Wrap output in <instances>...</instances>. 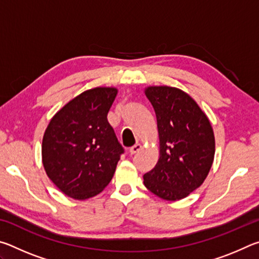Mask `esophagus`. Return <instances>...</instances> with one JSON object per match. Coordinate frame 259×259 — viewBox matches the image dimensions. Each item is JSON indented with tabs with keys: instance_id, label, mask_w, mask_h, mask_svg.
Returning a JSON list of instances; mask_svg holds the SVG:
<instances>
[{
	"instance_id": "34e87169",
	"label": "esophagus",
	"mask_w": 259,
	"mask_h": 259,
	"mask_svg": "<svg viewBox=\"0 0 259 259\" xmlns=\"http://www.w3.org/2000/svg\"><path fill=\"white\" fill-rule=\"evenodd\" d=\"M140 150H142V145H140L139 143H137V144H135L134 146L130 147L129 152H130L131 155H134V154H136V153H138Z\"/></svg>"
}]
</instances>
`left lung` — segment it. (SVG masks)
I'll return each instance as SVG.
<instances>
[{
    "label": "left lung",
    "instance_id": "1",
    "mask_svg": "<svg viewBox=\"0 0 259 259\" xmlns=\"http://www.w3.org/2000/svg\"><path fill=\"white\" fill-rule=\"evenodd\" d=\"M145 95L155 111L160 157L144 175V185L163 200L184 199L202 185L212 165L211 124L194 99L181 89L148 87Z\"/></svg>",
    "mask_w": 259,
    "mask_h": 259
}]
</instances>
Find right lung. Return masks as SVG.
Here are the masks:
<instances>
[{
  "label": "right lung",
  "mask_w": 259,
  "mask_h": 259,
  "mask_svg": "<svg viewBox=\"0 0 259 259\" xmlns=\"http://www.w3.org/2000/svg\"><path fill=\"white\" fill-rule=\"evenodd\" d=\"M117 90L95 88L56 113L43 136L42 162L48 177L75 200L99 194L115 172L124 148L107 121Z\"/></svg>",
  "instance_id": "right-lung-1"
}]
</instances>
